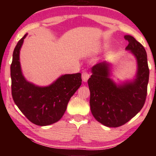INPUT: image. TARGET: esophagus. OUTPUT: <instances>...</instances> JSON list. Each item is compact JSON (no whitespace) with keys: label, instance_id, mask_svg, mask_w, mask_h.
Masks as SVG:
<instances>
[{"label":"esophagus","instance_id":"obj_1","mask_svg":"<svg viewBox=\"0 0 156 156\" xmlns=\"http://www.w3.org/2000/svg\"><path fill=\"white\" fill-rule=\"evenodd\" d=\"M89 76H89V74L87 72H83V73H82L81 77H82V80H83V81L87 82V80L89 79Z\"/></svg>","mask_w":156,"mask_h":156}]
</instances>
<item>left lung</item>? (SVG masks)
Returning <instances> with one entry per match:
<instances>
[{
  "label": "left lung",
  "instance_id": "8db88e82",
  "mask_svg": "<svg viewBox=\"0 0 156 156\" xmlns=\"http://www.w3.org/2000/svg\"><path fill=\"white\" fill-rule=\"evenodd\" d=\"M129 50L137 60L136 78L133 82L116 85L109 78V64H97L88 80L90 108L101 124L111 128L122 126L130 120L144 106L147 93L150 69L144 48L130 35L125 36Z\"/></svg>",
  "mask_w": 156,
  "mask_h": 156
}]
</instances>
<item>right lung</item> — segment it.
<instances>
[{
  "mask_svg": "<svg viewBox=\"0 0 156 156\" xmlns=\"http://www.w3.org/2000/svg\"><path fill=\"white\" fill-rule=\"evenodd\" d=\"M27 34L15 48L11 64L14 102L34 124L46 126L63 117L69 99L81 85V74L64 75L49 87H39L25 79L20 63V50Z\"/></svg>",
  "mask_w": 156,
  "mask_h": 156,
  "instance_id": "right-lung-1",
  "label": "right lung"
}]
</instances>
